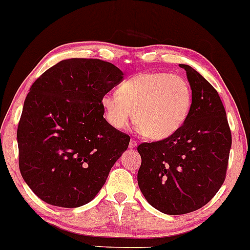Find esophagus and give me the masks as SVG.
<instances>
[{
  "label": "esophagus",
  "instance_id": "1",
  "mask_svg": "<svg viewBox=\"0 0 250 250\" xmlns=\"http://www.w3.org/2000/svg\"><path fill=\"white\" fill-rule=\"evenodd\" d=\"M128 146H129V148H135L138 146V142L135 141V140H133V139H132V140L129 141V145Z\"/></svg>",
  "mask_w": 250,
  "mask_h": 250
}]
</instances>
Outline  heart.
Listing matches in <instances>:
<instances>
[{
	"mask_svg": "<svg viewBox=\"0 0 250 250\" xmlns=\"http://www.w3.org/2000/svg\"><path fill=\"white\" fill-rule=\"evenodd\" d=\"M192 89L183 77L144 72L106 93L102 106L112 127L124 129L134 117L138 129L151 140H163L185 124L192 106Z\"/></svg>",
	"mask_w": 250,
	"mask_h": 250,
	"instance_id": "heart-1",
	"label": "heart"
}]
</instances>
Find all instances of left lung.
Instances as JSON below:
<instances>
[{
	"label": "left lung",
	"mask_w": 250,
	"mask_h": 250,
	"mask_svg": "<svg viewBox=\"0 0 250 250\" xmlns=\"http://www.w3.org/2000/svg\"><path fill=\"white\" fill-rule=\"evenodd\" d=\"M192 106L185 124L164 140L138 146V184L146 200L167 215L206 206L226 177L232 135L217 90L186 64Z\"/></svg>",
	"instance_id": "1"
}]
</instances>
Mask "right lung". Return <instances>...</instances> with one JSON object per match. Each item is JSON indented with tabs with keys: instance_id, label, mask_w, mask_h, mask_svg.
<instances>
[{
	"instance_id": "add662e5",
	"label": "right lung",
	"mask_w": 250,
	"mask_h": 250,
	"mask_svg": "<svg viewBox=\"0 0 250 250\" xmlns=\"http://www.w3.org/2000/svg\"><path fill=\"white\" fill-rule=\"evenodd\" d=\"M123 79L109 62L70 58L33 83L17 129L19 170L42 201L77 208L102 188L129 144L103 117L101 103Z\"/></svg>"
}]
</instances>
